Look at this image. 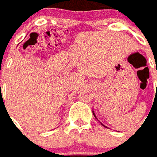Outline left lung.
Segmentation results:
<instances>
[{
  "label": "left lung",
  "mask_w": 157,
  "mask_h": 157,
  "mask_svg": "<svg viewBox=\"0 0 157 157\" xmlns=\"http://www.w3.org/2000/svg\"><path fill=\"white\" fill-rule=\"evenodd\" d=\"M93 114H94V117H95V118L97 119V117H96V116H95V114H94V111H93ZM101 124H102V123H101ZM102 125H103V124H102ZM103 126H105V125H103ZM105 128H107V127H106V126H105Z\"/></svg>",
  "instance_id": "left-lung-1"
}]
</instances>
